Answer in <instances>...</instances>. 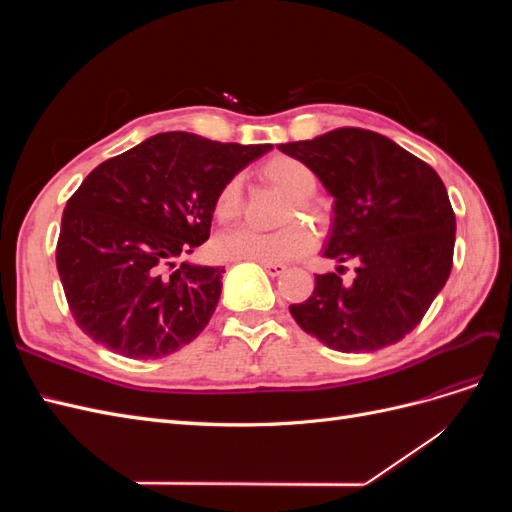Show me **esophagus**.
Returning a JSON list of instances; mask_svg holds the SVG:
<instances>
[{"mask_svg": "<svg viewBox=\"0 0 512 512\" xmlns=\"http://www.w3.org/2000/svg\"><path fill=\"white\" fill-rule=\"evenodd\" d=\"M260 265L271 277H277V275H282L286 271V265H271V262H260Z\"/></svg>", "mask_w": 512, "mask_h": 512, "instance_id": "1", "label": "esophagus"}]
</instances>
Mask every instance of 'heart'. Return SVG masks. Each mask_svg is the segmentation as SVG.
I'll return each mask as SVG.
<instances>
[{"label":"heart","instance_id":"heart-1","mask_svg":"<svg viewBox=\"0 0 512 512\" xmlns=\"http://www.w3.org/2000/svg\"><path fill=\"white\" fill-rule=\"evenodd\" d=\"M258 175L267 183L275 185L288 196L282 222H290L294 215H309L320 220V211L312 203L318 188V177L314 168L290 156H275L262 162ZM243 209V183L239 177L228 179L218 196L213 200V215L220 224L235 222ZM314 235L303 224H288L273 232H258L252 228H239L222 235L215 241V252L224 260H254V262H282L301 258L312 252Z\"/></svg>","mask_w":512,"mask_h":512}]
</instances>
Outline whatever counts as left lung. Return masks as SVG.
I'll list each match as a JSON object with an SVG mask.
<instances>
[{"label": "left lung", "mask_w": 512, "mask_h": 512, "mask_svg": "<svg viewBox=\"0 0 512 512\" xmlns=\"http://www.w3.org/2000/svg\"><path fill=\"white\" fill-rule=\"evenodd\" d=\"M314 168L335 198L324 256L354 262V280L316 275L312 297L290 305L299 327L339 352L397 344L423 320L453 269L455 211L427 162L391 138L337 128L280 145Z\"/></svg>", "instance_id": "left-lung-1"}]
</instances>
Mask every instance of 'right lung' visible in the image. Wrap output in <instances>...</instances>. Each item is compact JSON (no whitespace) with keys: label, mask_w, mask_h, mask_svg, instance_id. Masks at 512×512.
<instances>
[{"label":"right lung","mask_w":512,"mask_h":512,"mask_svg":"<svg viewBox=\"0 0 512 512\" xmlns=\"http://www.w3.org/2000/svg\"><path fill=\"white\" fill-rule=\"evenodd\" d=\"M269 149L164 132L91 170L68 198L55 250L79 329L138 361L203 333L224 267L175 262L209 239L222 185Z\"/></svg>","instance_id":"1"}]
</instances>
